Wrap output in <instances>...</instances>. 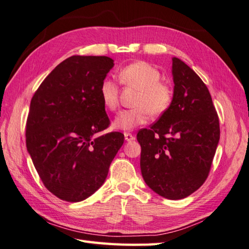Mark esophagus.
<instances>
[{"label": "esophagus", "mask_w": 249, "mask_h": 249, "mask_svg": "<svg viewBox=\"0 0 249 249\" xmlns=\"http://www.w3.org/2000/svg\"><path fill=\"white\" fill-rule=\"evenodd\" d=\"M124 139H125V141L130 142V141L135 140V136L132 133H130V132H124Z\"/></svg>", "instance_id": "obj_1"}]
</instances>
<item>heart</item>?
Instances as JSON below:
<instances>
[{
  "label": "heart",
  "instance_id": "1",
  "mask_svg": "<svg viewBox=\"0 0 249 249\" xmlns=\"http://www.w3.org/2000/svg\"><path fill=\"white\" fill-rule=\"evenodd\" d=\"M120 82L125 86L139 89L135 107L124 109L116 116L113 126L117 130H133L148 123L150 114L161 116L169 109L174 101V89L161 81V72L151 64L139 60L124 66L119 71ZM101 102L108 110H116L119 106V86L114 80L103 79L99 86Z\"/></svg>",
  "mask_w": 249,
  "mask_h": 249
}]
</instances>
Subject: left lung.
<instances>
[{"mask_svg": "<svg viewBox=\"0 0 249 249\" xmlns=\"http://www.w3.org/2000/svg\"><path fill=\"white\" fill-rule=\"evenodd\" d=\"M174 101L149 129L137 133L147 185L171 200L193 194L207 180L219 141V119L208 87L173 58Z\"/></svg>", "mask_w": 249, "mask_h": 249, "instance_id": "obj_1", "label": "left lung"}]
</instances>
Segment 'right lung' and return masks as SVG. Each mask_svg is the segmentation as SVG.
<instances>
[{
	"mask_svg": "<svg viewBox=\"0 0 249 249\" xmlns=\"http://www.w3.org/2000/svg\"><path fill=\"white\" fill-rule=\"evenodd\" d=\"M113 66L107 56L74 55L52 70L31 100L27 151L43 185L62 200L92 195L124 143L120 132L102 133L110 121L99 86Z\"/></svg>",
	"mask_w": 249,
	"mask_h": 249,
	"instance_id": "obj_1",
	"label": "right lung"
}]
</instances>
